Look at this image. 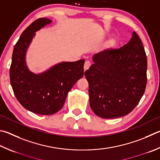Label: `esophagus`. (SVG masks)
Here are the masks:
<instances>
[{
  "label": "esophagus",
  "instance_id": "34e87169",
  "mask_svg": "<svg viewBox=\"0 0 160 160\" xmlns=\"http://www.w3.org/2000/svg\"><path fill=\"white\" fill-rule=\"evenodd\" d=\"M90 66H91V62H89V61H86L85 62V64H84V71H87L88 69L90 67Z\"/></svg>",
  "mask_w": 160,
  "mask_h": 160
}]
</instances>
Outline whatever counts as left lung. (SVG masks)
I'll use <instances>...</instances> for the list:
<instances>
[{
	"label": "left lung",
	"instance_id": "1",
	"mask_svg": "<svg viewBox=\"0 0 160 160\" xmlns=\"http://www.w3.org/2000/svg\"><path fill=\"white\" fill-rule=\"evenodd\" d=\"M92 60L85 75L93 112L105 119L129 114L143 97L147 83V57L140 38L133 31L126 45L96 54Z\"/></svg>",
	"mask_w": 160,
	"mask_h": 160
}]
</instances>
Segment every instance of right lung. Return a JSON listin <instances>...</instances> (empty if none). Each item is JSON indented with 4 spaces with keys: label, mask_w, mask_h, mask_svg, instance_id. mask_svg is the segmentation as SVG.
I'll return each instance as SVG.
<instances>
[{
    "label": "right lung",
    "mask_w": 160,
    "mask_h": 160,
    "mask_svg": "<svg viewBox=\"0 0 160 160\" xmlns=\"http://www.w3.org/2000/svg\"><path fill=\"white\" fill-rule=\"evenodd\" d=\"M52 22L50 19L40 18L26 28L14 45L10 69V83L17 99L27 110L44 115L62 108L68 93L85 74L84 59L59 62L38 73L29 70L28 49L36 32Z\"/></svg>",
    "instance_id": "right-lung-1"
}]
</instances>
